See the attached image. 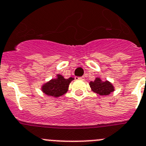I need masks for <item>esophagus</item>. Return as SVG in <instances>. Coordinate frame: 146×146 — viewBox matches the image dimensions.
<instances>
[{
    "mask_svg": "<svg viewBox=\"0 0 146 146\" xmlns=\"http://www.w3.org/2000/svg\"><path fill=\"white\" fill-rule=\"evenodd\" d=\"M75 78H76V80L77 79H78V80H84V77H78V76H76V77H75Z\"/></svg>",
    "mask_w": 146,
    "mask_h": 146,
    "instance_id": "obj_1",
    "label": "esophagus"
}]
</instances>
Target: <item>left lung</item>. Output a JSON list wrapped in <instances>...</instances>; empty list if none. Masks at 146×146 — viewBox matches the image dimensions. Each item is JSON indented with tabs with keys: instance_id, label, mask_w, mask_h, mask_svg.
<instances>
[{
	"instance_id": "left-lung-1",
	"label": "left lung",
	"mask_w": 146,
	"mask_h": 146,
	"mask_svg": "<svg viewBox=\"0 0 146 146\" xmlns=\"http://www.w3.org/2000/svg\"><path fill=\"white\" fill-rule=\"evenodd\" d=\"M89 86L93 92L100 95H108L114 91V87L111 82L102 81L100 78H97L94 81H90Z\"/></svg>"
}]
</instances>
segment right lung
I'll return each instance as SVG.
<instances>
[{"label":"right lung","instance_id":"1","mask_svg":"<svg viewBox=\"0 0 146 146\" xmlns=\"http://www.w3.org/2000/svg\"><path fill=\"white\" fill-rule=\"evenodd\" d=\"M73 79L72 77L65 79L63 76L58 74L57 78H53L42 86V92L48 96L58 98L67 92L69 84Z\"/></svg>","mask_w":146,"mask_h":146}]
</instances>
